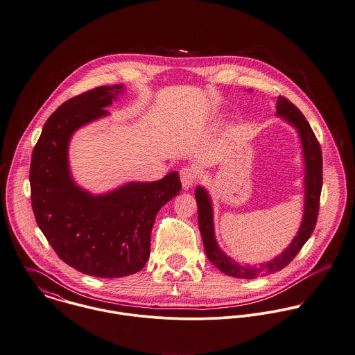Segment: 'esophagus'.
<instances>
[{
	"label": "esophagus",
	"instance_id": "esophagus-1",
	"mask_svg": "<svg viewBox=\"0 0 355 355\" xmlns=\"http://www.w3.org/2000/svg\"><path fill=\"white\" fill-rule=\"evenodd\" d=\"M180 177H181V182H182V188L185 191H188L195 185V182L198 180V171L193 167L187 166V167L181 168Z\"/></svg>",
	"mask_w": 355,
	"mask_h": 355
}]
</instances>
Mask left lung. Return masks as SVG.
I'll use <instances>...</instances> for the list:
<instances>
[{
	"mask_svg": "<svg viewBox=\"0 0 355 355\" xmlns=\"http://www.w3.org/2000/svg\"><path fill=\"white\" fill-rule=\"evenodd\" d=\"M252 92V90H248ZM276 115L282 118L285 123L292 126L300 140L302 146V160H303V215L296 232V236L288 244V247L276 255L273 259L268 262H262L258 265L251 263H240L226 255L219 247L215 237L214 227L213 200L209 191L199 185L195 189V198L198 202V213H199V229L202 233L205 251L209 261L222 273L236 277L252 280L259 276H266L272 273H277L284 269L300 251L304 243L311 236L320 206V195L322 188V155L321 148L317 141L309 122L303 116V114L286 98H276Z\"/></svg>",
	"mask_w": 355,
	"mask_h": 355,
	"instance_id": "left-lung-1",
	"label": "left lung"
}]
</instances>
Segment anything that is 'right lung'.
<instances>
[{
  "label": "right lung",
  "mask_w": 355,
  "mask_h": 355,
  "mask_svg": "<svg viewBox=\"0 0 355 355\" xmlns=\"http://www.w3.org/2000/svg\"><path fill=\"white\" fill-rule=\"evenodd\" d=\"M125 90L123 85L100 86L62 104L44 125L30 166L31 205L41 232L67 265L101 279L141 270L150 254L156 214L181 191L177 171L104 193H92L73 181L72 136L108 116L105 108Z\"/></svg>",
  "instance_id": "right-lung-1"
}]
</instances>
